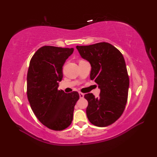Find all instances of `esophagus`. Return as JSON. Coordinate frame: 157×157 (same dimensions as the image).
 <instances>
[{"label":"esophagus","instance_id":"34e87169","mask_svg":"<svg viewBox=\"0 0 157 157\" xmlns=\"http://www.w3.org/2000/svg\"><path fill=\"white\" fill-rule=\"evenodd\" d=\"M79 98H84V94H82V93L79 92Z\"/></svg>","mask_w":157,"mask_h":157}]
</instances>
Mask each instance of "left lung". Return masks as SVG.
<instances>
[{"instance_id": "obj_1", "label": "left lung", "mask_w": 157, "mask_h": 157, "mask_svg": "<svg viewBox=\"0 0 157 157\" xmlns=\"http://www.w3.org/2000/svg\"><path fill=\"white\" fill-rule=\"evenodd\" d=\"M76 48L91 63L90 78L100 89L99 98L93 94L84 95L88 101L87 118L97 127L110 125L123 114L128 98L129 79L124 57L107 42Z\"/></svg>"}]
</instances>
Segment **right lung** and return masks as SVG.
<instances>
[{"label": "right lung", "instance_id": "right-lung-1", "mask_svg": "<svg viewBox=\"0 0 157 157\" xmlns=\"http://www.w3.org/2000/svg\"><path fill=\"white\" fill-rule=\"evenodd\" d=\"M74 49L45 46L31 58L27 75V96L32 110L41 123L62 131L72 123L78 92L58 90L63 78L62 66Z\"/></svg>", "mask_w": 157, "mask_h": 157}]
</instances>
